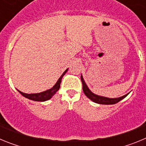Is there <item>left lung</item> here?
<instances>
[{
	"label": "left lung",
	"instance_id": "obj_1",
	"mask_svg": "<svg viewBox=\"0 0 146 146\" xmlns=\"http://www.w3.org/2000/svg\"><path fill=\"white\" fill-rule=\"evenodd\" d=\"M81 81L82 82V90H83V92L86 94V96H87L88 99H90L91 101H93L94 102L97 103V104H114L118 103V102H120L121 100H122L123 99H124L129 94H126L124 96H121V97L118 98H108L105 97V96H99L97 94H95L94 93H93L92 91L88 88V86L86 85V82H85L82 75L81 74Z\"/></svg>",
	"mask_w": 146,
	"mask_h": 146
}]
</instances>
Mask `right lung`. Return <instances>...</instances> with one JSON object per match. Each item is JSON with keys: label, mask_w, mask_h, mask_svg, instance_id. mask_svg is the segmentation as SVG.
I'll use <instances>...</instances> for the list:
<instances>
[{"label": "right lung", "mask_w": 146, "mask_h": 146, "mask_svg": "<svg viewBox=\"0 0 146 146\" xmlns=\"http://www.w3.org/2000/svg\"><path fill=\"white\" fill-rule=\"evenodd\" d=\"M68 71V69H66L65 72L62 74V75L60 76V78L58 80V81L56 82L55 85L53 86V87H52L50 89H48L47 91H43V92L41 93H37V94H25V93H23L22 91L17 90L20 94H21L24 97L27 98L28 99H31V100H33V101L36 102H45L47 101L49 99H50L52 96L56 94L60 88V82H61V80L63 78L65 74L66 73V72Z\"/></svg>", "instance_id": "add662e5"}]
</instances>
